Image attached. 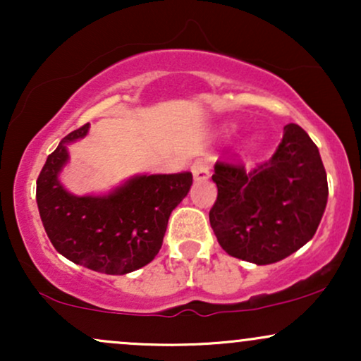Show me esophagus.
<instances>
[{"mask_svg":"<svg viewBox=\"0 0 361 361\" xmlns=\"http://www.w3.org/2000/svg\"><path fill=\"white\" fill-rule=\"evenodd\" d=\"M190 169H192V175L197 181H204L210 176V163L207 157H198V159H195Z\"/></svg>","mask_w":361,"mask_h":361,"instance_id":"1","label":"esophagus"}]
</instances>
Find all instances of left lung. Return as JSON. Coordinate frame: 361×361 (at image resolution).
<instances>
[{
    "mask_svg": "<svg viewBox=\"0 0 361 361\" xmlns=\"http://www.w3.org/2000/svg\"><path fill=\"white\" fill-rule=\"evenodd\" d=\"M217 200L209 212L227 255L270 264L300 250L316 234L327 204V178L316 144L297 123L283 127L275 154L246 169L217 161Z\"/></svg>",
    "mask_w": 361,
    "mask_h": 361,
    "instance_id": "1",
    "label": "left lung"
}]
</instances>
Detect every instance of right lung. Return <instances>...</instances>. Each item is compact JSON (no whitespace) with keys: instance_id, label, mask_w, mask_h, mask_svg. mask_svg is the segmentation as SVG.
<instances>
[{"instance_id":"add662e5","label":"right lung","mask_w":361,"mask_h":361,"mask_svg":"<svg viewBox=\"0 0 361 361\" xmlns=\"http://www.w3.org/2000/svg\"><path fill=\"white\" fill-rule=\"evenodd\" d=\"M73 130L49 154L37 178V205L52 246L93 271L126 275L146 267L163 246L168 219L193 183L192 173L132 178L105 197H74L57 180L68 161L66 144L85 137Z\"/></svg>"}]
</instances>
